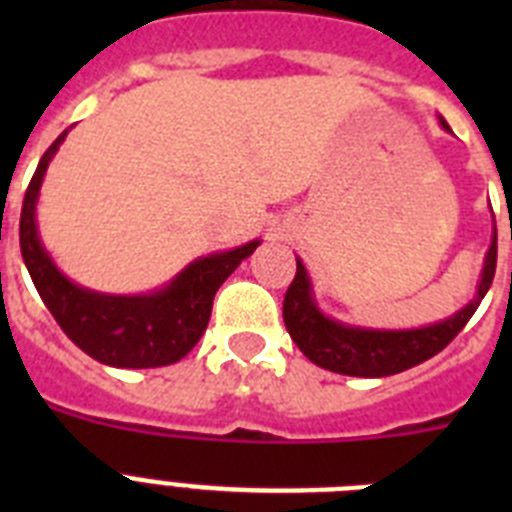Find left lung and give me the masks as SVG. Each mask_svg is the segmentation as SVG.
<instances>
[{
    "label": "left lung",
    "mask_w": 512,
    "mask_h": 512,
    "mask_svg": "<svg viewBox=\"0 0 512 512\" xmlns=\"http://www.w3.org/2000/svg\"><path fill=\"white\" fill-rule=\"evenodd\" d=\"M441 125L443 130H451L443 117ZM495 264L497 230L492 233V246L485 256L477 295L469 305L454 312L451 318L425 325V328L374 330L343 325L323 315L312 300V284L305 266L297 259V274L284 295V325L302 354L328 372L348 374V377H390V374L405 372L410 366L423 364L459 336V330L469 323L482 297L487 295V289L495 279Z\"/></svg>",
    "instance_id": "left-lung-1"
}]
</instances>
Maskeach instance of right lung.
<instances>
[{
    "mask_svg": "<svg viewBox=\"0 0 512 512\" xmlns=\"http://www.w3.org/2000/svg\"><path fill=\"white\" fill-rule=\"evenodd\" d=\"M69 130L43 153L22 200L20 251L40 300L76 346L117 369H153L184 359L210 323L220 284L248 259L261 241L197 259L151 295H102L66 279L40 243L35 205L51 158Z\"/></svg>",
    "mask_w": 512,
    "mask_h": 512,
    "instance_id": "right-lung-1",
    "label": "right lung"
}]
</instances>
